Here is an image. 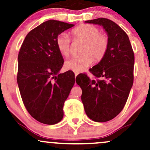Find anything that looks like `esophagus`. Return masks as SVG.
<instances>
[{
  "label": "esophagus",
  "mask_w": 150,
  "mask_h": 150,
  "mask_svg": "<svg viewBox=\"0 0 150 150\" xmlns=\"http://www.w3.org/2000/svg\"><path fill=\"white\" fill-rule=\"evenodd\" d=\"M77 75H78V73H75V77H76Z\"/></svg>",
  "instance_id": "esophagus-1"
}]
</instances>
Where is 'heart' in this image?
<instances>
[{
	"mask_svg": "<svg viewBox=\"0 0 150 150\" xmlns=\"http://www.w3.org/2000/svg\"><path fill=\"white\" fill-rule=\"evenodd\" d=\"M75 40L85 42L82 50L83 56L73 57L65 62V68L75 73H81L96 61H100L104 57L108 48V38L96 26L82 25L71 31ZM70 36L65 32L60 34L56 39V45L62 56L68 57L70 53Z\"/></svg>",
	"mask_w": 150,
	"mask_h": 150,
	"instance_id": "1",
	"label": "heart"
}]
</instances>
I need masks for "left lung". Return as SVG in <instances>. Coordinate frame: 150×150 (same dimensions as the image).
Masks as SVG:
<instances>
[{
	"label": "left lung",
	"mask_w": 150,
	"mask_h": 150,
	"mask_svg": "<svg viewBox=\"0 0 150 150\" xmlns=\"http://www.w3.org/2000/svg\"><path fill=\"white\" fill-rule=\"evenodd\" d=\"M85 22L101 26L109 44L104 57L90 69L99 80L82 74L76 82L82 90L87 116L94 121L106 122L119 114L128 98L133 84L134 53L128 36L114 22L101 18Z\"/></svg>",
	"instance_id": "obj_1"
}]
</instances>
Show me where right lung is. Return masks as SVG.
<instances>
[{
	"mask_svg": "<svg viewBox=\"0 0 150 150\" xmlns=\"http://www.w3.org/2000/svg\"><path fill=\"white\" fill-rule=\"evenodd\" d=\"M74 26L50 20L30 31L19 52L17 81L22 101L34 119L47 125L63 119V104L75 84V75L59 73L64 60L58 36Z\"/></svg>",
	"mask_w": 150,
	"mask_h": 150,
	"instance_id": "right-lung-1",
	"label": "right lung"
}]
</instances>
